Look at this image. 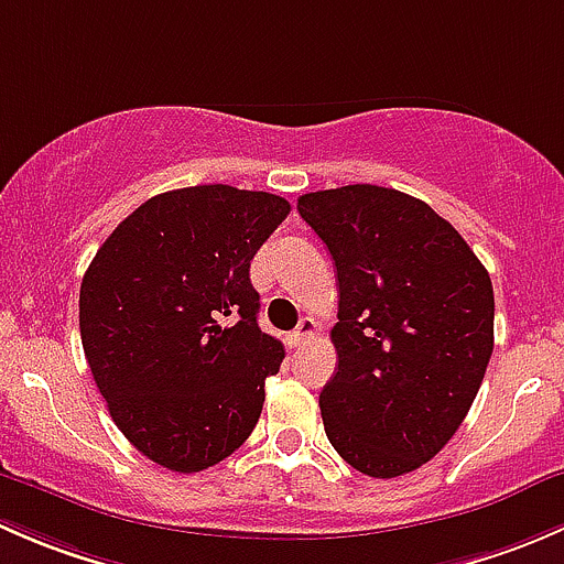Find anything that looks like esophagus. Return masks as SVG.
<instances>
[{
    "label": "esophagus",
    "mask_w": 564,
    "mask_h": 564,
    "mask_svg": "<svg viewBox=\"0 0 564 564\" xmlns=\"http://www.w3.org/2000/svg\"><path fill=\"white\" fill-rule=\"evenodd\" d=\"M314 335H316V322L314 318H303V322L297 324V329H294V333H289V344L303 346V344H308Z\"/></svg>",
    "instance_id": "obj_1"
}]
</instances>
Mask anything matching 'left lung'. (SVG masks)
Returning <instances> with one entry per match:
<instances>
[{
  "label": "left lung",
  "instance_id": "8db88e82",
  "mask_svg": "<svg viewBox=\"0 0 564 564\" xmlns=\"http://www.w3.org/2000/svg\"><path fill=\"white\" fill-rule=\"evenodd\" d=\"M338 270V368L318 395L329 445L371 477L431 460L464 423L494 351V289L464 237L409 193L297 198Z\"/></svg>",
  "mask_w": 564,
  "mask_h": 564
}]
</instances>
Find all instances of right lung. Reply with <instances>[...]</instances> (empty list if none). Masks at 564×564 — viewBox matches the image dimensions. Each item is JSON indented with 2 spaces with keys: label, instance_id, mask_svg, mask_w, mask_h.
I'll list each match as a JSON object with an SVG mask.
<instances>
[{
  "label": "right lung",
  "instance_id": "obj_1",
  "mask_svg": "<svg viewBox=\"0 0 564 564\" xmlns=\"http://www.w3.org/2000/svg\"><path fill=\"white\" fill-rule=\"evenodd\" d=\"M289 209L231 185L161 193L84 272L78 324L95 384L130 445L166 469L215 466L259 423L283 344L256 322L250 259Z\"/></svg>",
  "mask_w": 564,
  "mask_h": 564
}]
</instances>
